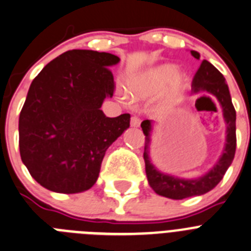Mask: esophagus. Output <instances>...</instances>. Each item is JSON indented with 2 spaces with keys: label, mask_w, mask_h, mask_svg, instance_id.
<instances>
[{
  "label": "esophagus",
  "mask_w": 251,
  "mask_h": 251,
  "mask_svg": "<svg viewBox=\"0 0 251 251\" xmlns=\"http://www.w3.org/2000/svg\"><path fill=\"white\" fill-rule=\"evenodd\" d=\"M140 124H141V121H140L139 117H136V116L131 117V126H134V127H139Z\"/></svg>",
  "instance_id": "esophagus-1"
}]
</instances>
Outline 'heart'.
<instances>
[{"mask_svg":"<svg viewBox=\"0 0 251 251\" xmlns=\"http://www.w3.org/2000/svg\"><path fill=\"white\" fill-rule=\"evenodd\" d=\"M176 75L174 65L165 64L152 67L135 78L130 83L131 92L136 96H152L164 91L169 83L173 81L174 90H177L184 82V76Z\"/></svg>","mask_w":251,"mask_h":251,"instance_id":"1","label":"heart"}]
</instances>
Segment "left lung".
<instances>
[{
	"label": "left lung",
	"instance_id": "left-lung-1",
	"mask_svg": "<svg viewBox=\"0 0 251 251\" xmlns=\"http://www.w3.org/2000/svg\"><path fill=\"white\" fill-rule=\"evenodd\" d=\"M191 55L198 60L200 58V55L196 51H191ZM191 91L195 94H201L202 96H206L207 94L215 96L220 102L225 123H226V142H225L223 155L214 165V168L207 171L204 176L189 180L160 173L152 165L150 155H149L150 153L149 150H150L151 121L144 120L141 123L142 131L145 135L144 160H145V170L149 184L156 194L165 196V198L174 199V200H181V199L190 198V196L202 195V194H206L207 191L213 190L224 177L225 173L235 156L236 112L231 102L229 87H227L224 76L221 75V72L210 64L209 61L204 60L194 76Z\"/></svg>",
	"mask_w": 251,
	"mask_h": 251
}]
</instances>
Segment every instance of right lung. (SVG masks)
Masks as SVG:
<instances>
[{
  "mask_svg": "<svg viewBox=\"0 0 251 251\" xmlns=\"http://www.w3.org/2000/svg\"><path fill=\"white\" fill-rule=\"evenodd\" d=\"M120 58L70 50L33 78L20 114V153L33 179L49 190L76 194L94 186L106 150L130 126V114L107 117L109 67Z\"/></svg>",
  "mask_w": 251,
  "mask_h": 251,
  "instance_id": "right-lung-1",
  "label": "right lung"
}]
</instances>
